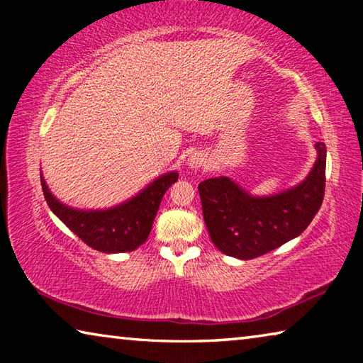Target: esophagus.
Listing matches in <instances>:
<instances>
[{
    "mask_svg": "<svg viewBox=\"0 0 363 363\" xmlns=\"http://www.w3.org/2000/svg\"><path fill=\"white\" fill-rule=\"evenodd\" d=\"M203 163H205V158L201 153H194V155L189 158V168H192V169L201 168L203 167Z\"/></svg>",
    "mask_w": 363,
    "mask_h": 363,
    "instance_id": "obj_1",
    "label": "esophagus"
}]
</instances>
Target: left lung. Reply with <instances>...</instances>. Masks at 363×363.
Listing matches in <instances>:
<instances>
[{
  "label": "left lung",
  "instance_id": "obj_1",
  "mask_svg": "<svg viewBox=\"0 0 363 363\" xmlns=\"http://www.w3.org/2000/svg\"><path fill=\"white\" fill-rule=\"evenodd\" d=\"M317 160L306 179L285 192L253 196L225 176L199 184L203 219L219 251L238 259L262 256L301 235L320 210L327 147L315 144Z\"/></svg>",
  "mask_w": 363,
  "mask_h": 363
}]
</instances>
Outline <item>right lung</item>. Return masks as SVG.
Returning a JSON list of instances; mask_svg holds the SVG:
<instances>
[{"label":"right lung","mask_w":363,"mask_h":363,"mask_svg":"<svg viewBox=\"0 0 363 363\" xmlns=\"http://www.w3.org/2000/svg\"><path fill=\"white\" fill-rule=\"evenodd\" d=\"M177 177L179 174L171 171L160 176L125 203L91 211L60 203L48 189L43 176L41 187L51 211L86 245L102 253H125L134 251L147 240L163 195Z\"/></svg>","instance_id":"add662e5"}]
</instances>
